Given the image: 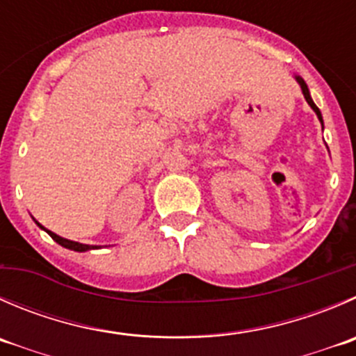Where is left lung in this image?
Returning a JSON list of instances; mask_svg holds the SVG:
<instances>
[{
    "label": "left lung",
    "mask_w": 356,
    "mask_h": 356,
    "mask_svg": "<svg viewBox=\"0 0 356 356\" xmlns=\"http://www.w3.org/2000/svg\"><path fill=\"white\" fill-rule=\"evenodd\" d=\"M296 79H298V83L299 85H301V90H302V95H305V99H306V102H308L309 106H312V109L313 111L316 113V116H318V120L320 122H322V125H323V120H322V113H320V109L316 108V104L315 102H313V99H312V95H309V90H308V85H306L305 83V79L301 78V76H296Z\"/></svg>",
    "instance_id": "8db88e82"
}]
</instances>
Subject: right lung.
<instances>
[{
	"label": "right lung",
	"mask_w": 356,
	"mask_h": 356,
	"mask_svg": "<svg viewBox=\"0 0 356 356\" xmlns=\"http://www.w3.org/2000/svg\"><path fill=\"white\" fill-rule=\"evenodd\" d=\"M36 224H38V226L41 227V229H44V231H47V233L50 234V236L54 238V240L57 241L58 245H62V247L69 248V250H74V252H86V250H92V248H99L97 245H85V243H78V241L67 240V238H62V236H58V234L51 233V231H50V229H47V227H43V226H41L40 222H36Z\"/></svg>",
	"instance_id": "obj_1"
}]
</instances>
